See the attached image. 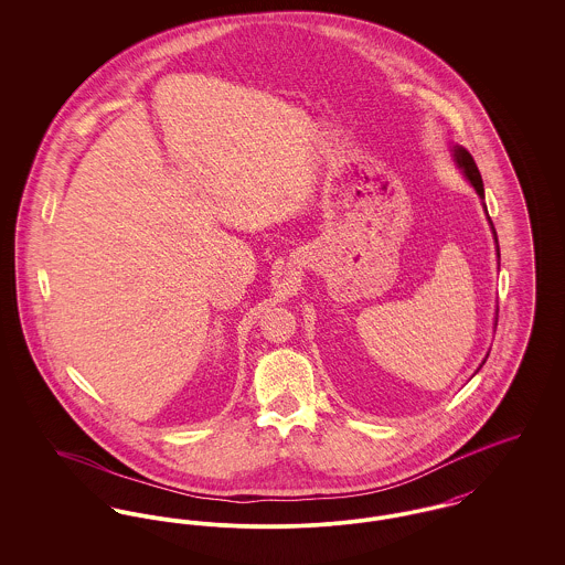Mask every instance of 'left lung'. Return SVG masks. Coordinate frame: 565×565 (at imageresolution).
I'll return each mask as SVG.
<instances>
[{"mask_svg":"<svg viewBox=\"0 0 565 565\" xmlns=\"http://www.w3.org/2000/svg\"><path fill=\"white\" fill-rule=\"evenodd\" d=\"M451 158H454V162H456V167L462 171V175L467 178V182L473 186V190L478 192V196L482 199V207H484V214H487V218L490 216L489 212H487V203H484V184H482V175H480V171H478V167H476V162H473V158H471V153L465 150V148H460V146H454L451 148ZM490 231H492V239H494V250H497V259H499V242H497V231H494V226L490 223ZM497 326V323H494ZM489 358V355H487ZM487 358H484V362H487ZM482 362V364H484ZM482 364H480V369H482ZM478 369V371H480ZM476 371V373H478Z\"/></svg>","mask_w":565,"mask_h":565,"instance_id":"obj_1","label":"left lung"}]
</instances>
